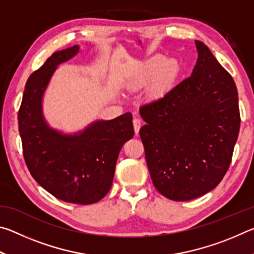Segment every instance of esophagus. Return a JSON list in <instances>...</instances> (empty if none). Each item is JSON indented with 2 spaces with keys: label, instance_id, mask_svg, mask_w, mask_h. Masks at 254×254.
Listing matches in <instances>:
<instances>
[{
  "label": "esophagus",
  "instance_id": "obj_1",
  "mask_svg": "<svg viewBox=\"0 0 254 254\" xmlns=\"http://www.w3.org/2000/svg\"><path fill=\"white\" fill-rule=\"evenodd\" d=\"M141 124H142V123H141V120L139 118L133 119V127H134L135 134H137V133H139L140 127H141Z\"/></svg>",
  "mask_w": 254,
  "mask_h": 254
}]
</instances>
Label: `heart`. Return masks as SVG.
I'll return each instance as SVG.
<instances>
[{
  "label": "heart",
  "instance_id": "heart-1",
  "mask_svg": "<svg viewBox=\"0 0 254 254\" xmlns=\"http://www.w3.org/2000/svg\"><path fill=\"white\" fill-rule=\"evenodd\" d=\"M178 75V64L174 59H166L162 56H156L149 59L141 70L137 81L145 84L151 81L156 75V87L158 91H165L174 83Z\"/></svg>",
  "mask_w": 254,
  "mask_h": 254
}]
</instances>
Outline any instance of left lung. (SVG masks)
<instances>
[{"instance_id": "8db88e82", "label": "left lung", "mask_w": 254, "mask_h": 254, "mask_svg": "<svg viewBox=\"0 0 254 254\" xmlns=\"http://www.w3.org/2000/svg\"><path fill=\"white\" fill-rule=\"evenodd\" d=\"M191 76L140 107L145 160L157 190L171 200L205 195L224 177L240 131L238 89L207 46Z\"/></svg>"}]
</instances>
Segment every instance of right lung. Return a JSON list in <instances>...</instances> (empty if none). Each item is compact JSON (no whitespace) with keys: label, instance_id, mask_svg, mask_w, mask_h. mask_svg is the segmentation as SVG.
I'll use <instances>...</instances> for the list:
<instances>
[{"label":"right lung","instance_id":"obj_1","mask_svg":"<svg viewBox=\"0 0 254 254\" xmlns=\"http://www.w3.org/2000/svg\"><path fill=\"white\" fill-rule=\"evenodd\" d=\"M79 46L56 51L29 77L18 121L30 174L47 191L67 203H97L111 189L123 144L134 135L132 114L97 120L84 130L63 133L47 123L42 100L60 64L74 58Z\"/></svg>","mask_w":254,"mask_h":254}]
</instances>
